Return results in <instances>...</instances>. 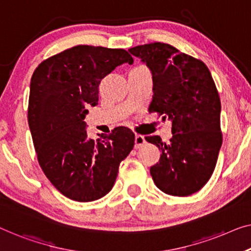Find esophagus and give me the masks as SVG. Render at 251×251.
Returning <instances> with one entry per match:
<instances>
[{
  "label": "esophagus",
  "mask_w": 251,
  "mask_h": 251,
  "mask_svg": "<svg viewBox=\"0 0 251 251\" xmlns=\"http://www.w3.org/2000/svg\"><path fill=\"white\" fill-rule=\"evenodd\" d=\"M145 143H147V141H145V137L144 136L135 135V149L142 148Z\"/></svg>",
  "instance_id": "esophagus-1"
}]
</instances>
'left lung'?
<instances>
[{"label": "left lung", "instance_id": "8db88e82", "mask_svg": "<svg viewBox=\"0 0 251 251\" xmlns=\"http://www.w3.org/2000/svg\"><path fill=\"white\" fill-rule=\"evenodd\" d=\"M128 51L152 73L149 111L173 123L167 143L156 135L145 137L161 150L159 162L150 169L153 181L168 195H192L211 178L222 145L221 101L211 72L200 59L168 44H147Z\"/></svg>", "mask_w": 251, "mask_h": 251}]
</instances>
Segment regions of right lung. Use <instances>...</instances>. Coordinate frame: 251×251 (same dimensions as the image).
Returning <instances> with one entry per match:
<instances>
[{
  "label": "right lung",
  "instance_id": "add662e5",
  "mask_svg": "<svg viewBox=\"0 0 251 251\" xmlns=\"http://www.w3.org/2000/svg\"><path fill=\"white\" fill-rule=\"evenodd\" d=\"M133 58L125 50L80 45L40 63L30 81L28 123L37 158L55 188L70 200L92 201L113 188L135 135L117 127L95 141L84 118L99 100V84Z\"/></svg>",
  "mask_w": 251,
  "mask_h": 251
}]
</instances>
